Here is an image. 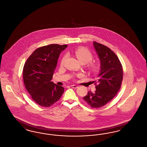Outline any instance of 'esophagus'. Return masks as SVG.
I'll list each match as a JSON object with an SVG mask.
<instances>
[{
	"mask_svg": "<svg viewBox=\"0 0 147 147\" xmlns=\"http://www.w3.org/2000/svg\"><path fill=\"white\" fill-rule=\"evenodd\" d=\"M71 88H78V86H76V85H71Z\"/></svg>",
	"mask_w": 147,
	"mask_h": 147,
	"instance_id": "34e87169",
	"label": "esophagus"
}]
</instances>
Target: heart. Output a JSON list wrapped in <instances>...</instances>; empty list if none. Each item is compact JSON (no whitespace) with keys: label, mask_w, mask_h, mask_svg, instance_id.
I'll return each mask as SVG.
<instances>
[{"label":"heart","mask_w":147,"mask_h":147,"mask_svg":"<svg viewBox=\"0 0 147 147\" xmlns=\"http://www.w3.org/2000/svg\"><path fill=\"white\" fill-rule=\"evenodd\" d=\"M74 55L76 58L82 63H86L87 68L91 73H96L98 72L100 69V63L96 61H92L94 55L89 50L85 47H78L74 51ZM67 55L63 56L60 61L61 65H63L65 64Z\"/></svg>","instance_id":"obj_1"}]
</instances>
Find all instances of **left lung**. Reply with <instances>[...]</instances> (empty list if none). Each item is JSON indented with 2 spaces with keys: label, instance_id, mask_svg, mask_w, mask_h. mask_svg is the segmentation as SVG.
Listing matches in <instances>:
<instances>
[{
  "label": "left lung",
  "instance_id": "obj_1",
  "mask_svg": "<svg viewBox=\"0 0 147 147\" xmlns=\"http://www.w3.org/2000/svg\"><path fill=\"white\" fill-rule=\"evenodd\" d=\"M94 45L100 58V70L97 81L94 82L96 91L94 93L88 91L83 100L91 108H97L105 106L117 94L123 81V69L111 49L96 41Z\"/></svg>",
  "mask_w": 147,
  "mask_h": 147
}]
</instances>
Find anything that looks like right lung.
Here are the masks:
<instances>
[{
  "label": "right lung",
  "instance_id": "right-lung-1",
  "mask_svg": "<svg viewBox=\"0 0 147 147\" xmlns=\"http://www.w3.org/2000/svg\"><path fill=\"white\" fill-rule=\"evenodd\" d=\"M67 45L50 44L36 49L27 59L23 69L24 84L32 99L43 107L59 100L65 88L51 82L61 51Z\"/></svg>",
  "mask_w": 147,
  "mask_h": 147
}]
</instances>
